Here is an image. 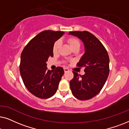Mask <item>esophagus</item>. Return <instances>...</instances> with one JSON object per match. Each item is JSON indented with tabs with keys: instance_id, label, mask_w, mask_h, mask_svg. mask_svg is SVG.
<instances>
[{
	"instance_id": "1",
	"label": "esophagus",
	"mask_w": 129,
	"mask_h": 129,
	"mask_svg": "<svg viewBox=\"0 0 129 129\" xmlns=\"http://www.w3.org/2000/svg\"><path fill=\"white\" fill-rule=\"evenodd\" d=\"M64 71L65 73H66V72L69 71V69H68V68H64Z\"/></svg>"
}]
</instances>
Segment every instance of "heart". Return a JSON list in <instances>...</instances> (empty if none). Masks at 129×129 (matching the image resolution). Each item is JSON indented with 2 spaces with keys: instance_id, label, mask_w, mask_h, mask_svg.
I'll use <instances>...</instances> for the list:
<instances>
[{
  "instance_id": "1",
  "label": "heart",
  "mask_w": 129,
  "mask_h": 129,
  "mask_svg": "<svg viewBox=\"0 0 129 129\" xmlns=\"http://www.w3.org/2000/svg\"><path fill=\"white\" fill-rule=\"evenodd\" d=\"M67 42L69 43V45L70 47L74 50L75 49H79L80 47V42L79 41L78 39L76 38H74V37H71L68 39ZM61 46V42L60 40H57L54 43L53 47V52L54 53H56L59 51V49Z\"/></svg>"
}]
</instances>
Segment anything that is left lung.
<instances>
[{
	"mask_svg": "<svg viewBox=\"0 0 129 129\" xmlns=\"http://www.w3.org/2000/svg\"><path fill=\"white\" fill-rule=\"evenodd\" d=\"M83 42L85 52L77 64L83 67L85 74L81 76L73 71L74 77L70 81L73 96L80 100L90 99L100 92L109 74V57L100 40L87 31H69Z\"/></svg>",
	"mask_w": 129,
	"mask_h": 129,
	"instance_id": "left-lung-1",
	"label": "left lung"
}]
</instances>
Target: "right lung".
Wrapping results in <instances>:
<instances>
[{
	"label": "right lung",
	"instance_id": "add662e5",
	"mask_svg": "<svg viewBox=\"0 0 129 129\" xmlns=\"http://www.w3.org/2000/svg\"><path fill=\"white\" fill-rule=\"evenodd\" d=\"M64 31L45 30L33 38L23 50L20 73L24 86L34 96L47 99L55 94L64 70H47L46 61L53 56V47Z\"/></svg>",
	"mask_w": 129,
	"mask_h": 129
}]
</instances>
